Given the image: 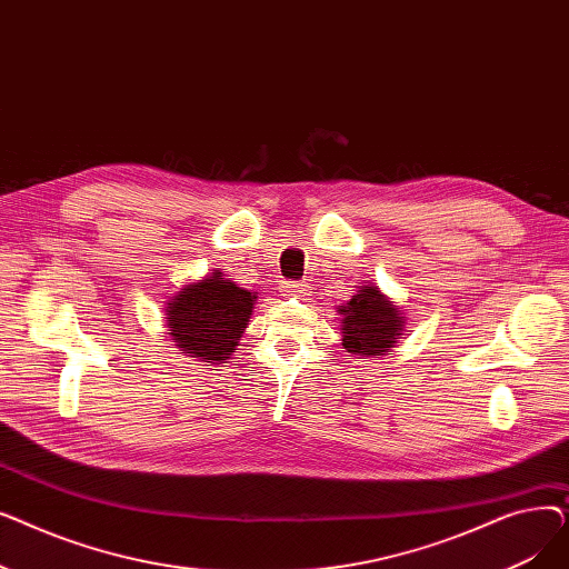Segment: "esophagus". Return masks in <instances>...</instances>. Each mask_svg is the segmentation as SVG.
I'll return each instance as SVG.
<instances>
[{
    "mask_svg": "<svg viewBox=\"0 0 569 569\" xmlns=\"http://www.w3.org/2000/svg\"><path fill=\"white\" fill-rule=\"evenodd\" d=\"M281 288H283V292L288 297H305V295H309V283H305V281H286Z\"/></svg>",
    "mask_w": 569,
    "mask_h": 569,
    "instance_id": "obj_1",
    "label": "esophagus"
}]
</instances>
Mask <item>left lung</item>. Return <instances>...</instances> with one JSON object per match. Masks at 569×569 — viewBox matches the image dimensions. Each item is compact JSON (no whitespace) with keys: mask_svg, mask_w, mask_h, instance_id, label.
Segmentation results:
<instances>
[{"mask_svg":"<svg viewBox=\"0 0 569 569\" xmlns=\"http://www.w3.org/2000/svg\"><path fill=\"white\" fill-rule=\"evenodd\" d=\"M341 313V346L357 360L392 355L406 332V316L382 295L378 286L367 283L357 288L350 300L339 307Z\"/></svg>","mask_w":569,"mask_h":569,"instance_id":"obj_1","label":"left lung"}]
</instances>
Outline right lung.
<instances>
[{
	"label": "right lung",
	"instance_id": "right-lung-1",
	"mask_svg": "<svg viewBox=\"0 0 569 569\" xmlns=\"http://www.w3.org/2000/svg\"><path fill=\"white\" fill-rule=\"evenodd\" d=\"M258 295L239 288L214 269L172 292L166 302V327L172 343L198 362L223 365L244 337Z\"/></svg>",
	"mask_w": 569,
	"mask_h": 569
}]
</instances>
